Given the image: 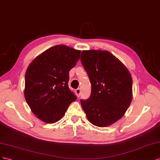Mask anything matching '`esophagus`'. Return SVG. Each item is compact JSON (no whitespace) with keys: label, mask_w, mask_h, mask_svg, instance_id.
I'll list each match as a JSON object with an SVG mask.
<instances>
[{"label":"esophagus","mask_w":160,"mask_h":160,"mask_svg":"<svg viewBox=\"0 0 160 160\" xmlns=\"http://www.w3.org/2000/svg\"><path fill=\"white\" fill-rule=\"evenodd\" d=\"M76 94L78 97H80V94H81V90H80V88H77L76 90Z\"/></svg>","instance_id":"esophagus-1"}]
</instances>
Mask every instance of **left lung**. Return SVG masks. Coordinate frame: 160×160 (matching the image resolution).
I'll list each match as a JSON object with an SVG mask.
<instances>
[{
	"label": "left lung",
	"mask_w": 160,
	"mask_h": 160,
	"mask_svg": "<svg viewBox=\"0 0 160 160\" xmlns=\"http://www.w3.org/2000/svg\"><path fill=\"white\" fill-rule=\"evenodd\" d=\"M80 60L91 84L90 97L81 99V105L92 125H111L124 115L131 102L129 71L108 51H82Z\"/></svg>",
	"instance_id": "obj_1"
}]
</instances>
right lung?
<instances>
[{"label":"right lung","instance_id":"obj_1","mask_svg":"<svg viewBox=\"0 0 160 160\" xmlns=\"http://www.w3.org/2000/svg\"><path fill=\"white\" fill-rule=\"evenodd\" d=\"M80 50L58 45L35 58L25 77V98L40 120L53 123L60 120L76 100L68 87L69 72L79 60Z\"/></svg>","mask_w":160,"mask_h":160}]
</instances>
